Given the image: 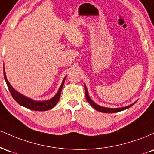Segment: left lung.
Instances as JSON below:
<instances>
[{
	"label": "left lung",
	"mask_w": 154,
	"mask_h": 154,
	"mask_svg": "<svg viewBox=\"0 0 154 154\" xmlns=\"http://www.w3.org/2000/svg\"><path fill=\"white\" fill-rule=\"evenodd\" d=\"M84 87H85V97H86V99L88 101V103L91 105V106L93 108H94L96 111H100V112H103V113H116V112H119V111H122L123 110H125V109H128L130 107H131L132 106H133L134 104L136 103L134 102L133 103L130 104V105L128 106H125V107H122V108H106V107H103V106H100L98 105L95 103L94 101H93V100L91 99V97L89 96V94H88V89L87 87H86L85 84L84 85Z\"/></svg>",
	"instance_id": "left-lung-1"
}]
</instances>
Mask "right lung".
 I'll return each instance as SVG.
<instances>
[{
    "label": "right lung",
    "mask_w": 154,
    "mask_h": 154,
    "mask_svg": "<svg viewBox=\"0 0 154 154\" xmlns=\"http://www.w3.org/2000/svg\"><path fill=\"white\" fill-rule=\"evenodd\" d=\"M3 75H4V79L6 81L7 86H8V90H9L11 94L12 97L14 98L16 101L18 103L19 105L22 106L27 108V109H31V110L34 111H48L49 109L54 108L55 106L56 105V103L59 101L60 96H61V93L62 91V88L63 85V83H64L65 79L66 77H65L63 78L62 83H61V86H60L59 91H58L56 94L51 99L47 100H41V101H38V100H35L31 98H28V97L24 96L21 93H19V92H17L14 88L11 86V85L10 84L9 82L7 79L6 72H5V69H3Z\"/></svg>",
    "instance_id": "right-lung-1"
}]
</instances>
